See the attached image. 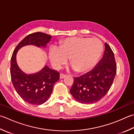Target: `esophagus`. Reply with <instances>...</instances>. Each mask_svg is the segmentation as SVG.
Returning <instances> with one entry per match:
<instances>
[{
    "instance_id": "obj_1",
    "label": "esophagus",
    "mask_w": 134,
    "mask_h": 134,
    "mask_svg": "<svg viewBox=\"0 0 134 134\" xmlns=\"http://www.w3.org/2000/svg\"><path fill=\"white\" fill-rule=\"evenodd\" d=\"M65 77H66V75L64 74H63V73H61V74H60V79H63V78H65Z\"/></svg>"
}]
</instances>
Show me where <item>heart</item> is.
<instances>
[{"label":"heart","mask_w":134,"mask_h":134,"mask_svg":"<svg viewBox=\"0 0 134 134\" xmlns=\"http://www.w3.org/2000/svg\"><path fill=\"white\" fill-rule=\"evenodd\" d=\"M103 44L96 38L71 37L62 40L59 48H52L49 51V59L56 69L67 62L77 73H84L95 66L101 56Z\"/></svg>","instance_id":"1"}]
</instances>
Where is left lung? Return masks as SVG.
<instances>
[{
  "label": "left lung",
  "mask_w": 134,
  "mask_h": 134,
  "mask_svg": "<svg viewBox=\"0 0 134 134\" xmlns=\"http://www.w3.org/2000/svg\"><path fill=\"white\" fill-rule=\"evenodd\" d=\"M116 72L114 53L109 44L105 43V51L102 60L90 72L74 77L70 93L80 103H95L108 92Z\"/></svg>",
  "instance_id": "1"
}]
</instances>
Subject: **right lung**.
I'll use <instances>...</instances> for the list:
<instances>
[{"mask_svg":"<svg viewBox=\"0 0 134 134\" xmlns=\"http://www.w3.org/2000/svg\"><path fill=\"white\" fill-rule=\"evenodd\" d=\"M51 38V35L41 32L29 34L17 44L12 54L10 75L13 85L23 100L29 104L40 105L48 100L55 82L59 80L60 73L46 65L36 74H25L17 64V52L23 46L28 44L45 47Z\"/></svg>","mask_w":134,"mask_h":134,"instance_id":"1","label":"right lung"}]
</instances>
